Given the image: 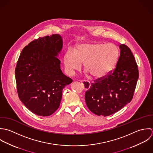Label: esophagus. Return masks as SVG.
<instances>
[{
  "label": "esophagus",
  "instance_id": "esophagus-1",
  "mask_svg": "<svg viewBox=\"0 0 153 153\" xmlns=\"http://www.w3.org/2000/svg\"><path fill=\"white\" fill-rule=\"evenodd\" d=\"M81 82L82 83V84L83 85V88L85 90H88L91 88V83L89 81L87 80H83V81H81Z\"/></svg>",
  "mask_w": 153,
  "mask_h": 153
}]
</instances>
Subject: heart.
<instances>
[{
	"label": "heart",
	"instance_id": "obj_1",
	"mask_svg": "<svg viewBox=\"0 0 153 153\" xmlns=\"http://www.w3.org/2000/svg\"><path fill=\"white\" fill-rule=\"evenodd\" d=\"M119 50L113 44L100 42L78 44L74 51L69 49L64 54L65 70L69 75L83 67L94 79L103 77L114 67L119 57Z\"/></svg>",
	"mask_w": 153,
	"mask_h": 153
}]
</instances>
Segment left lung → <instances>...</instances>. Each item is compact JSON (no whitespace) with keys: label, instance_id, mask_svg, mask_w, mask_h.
Segmentation results:
<instances>
[{"label":"left lung","instance_id":"8db88e82","mask_svg":"<svg viewBox=\"0 0 153 153\" xmlns=\"http://www.w3.org/2000/svg\"><path fill=\"white\" fill-rule=\"evenodd\" d=\"M116 68L92 83L85 93L89 109L98 116L107 117L122 109L132 99L138 79V65L128 47L121 44Z\"/></svg>","mask_w":153,"mask_h":153}]
</instances>
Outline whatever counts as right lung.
Segmentation results:
<instances>
[{
    "label": "right lung",
    "instance_id": "obj_1",
    "mask_svg": "<svg viewBox=\"0 0 153 153\" xmlns=\"http://www.w3.org/2000/svg\"><path fill=\"white\" fill-rule=\"evenodd\" d=\"M62 47L59 34L39 37L22 50L15 70L21 101L32 113L48 117L59 108L64 87L73 80L60 69L57 57Z\"/></svg>",
    "mask_w": 153,
    "mask_h": 153
}]
</instances>
